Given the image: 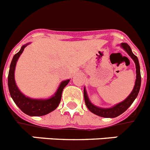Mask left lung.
Returning <instances> with one entry per match:
<instances>
[{"instance_id": "1", "label": "left lung", "mask_w": 150, "mask_h": 150, "mask_svg": "<svg viewBox=\"0 0 150 150\" xmlns=\"http://www.w3.org/2000/svg\"><path fill=\"white\" fill-rule=\"evenodd\" d=\"M121 47L123 50H126V53L129 55V56L134 60V63H135L136 67V80L135 84H134V88H133L132 91L131 92V94L129 95V97L123 100V102L117 104L115 106L112 107V108H100V107L95 106L94 105L91 103L89 100L88 97L87 92H86V88H84V98H85V103L87 106V108L90 110L92 113L95 114V115H98L100 117H116L119 116L120 115L123 114L125 111L128 109L129 107L134 102V100L138 96V93H139L140 88H141V71H140V64L139 62H138V57L132 53L131 50V47L129 45H128L126 43H122L120 45Z\"/></svg>"}]
</instances>
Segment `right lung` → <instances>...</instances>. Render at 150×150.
Wrapping results in <instances>:
<instances>
[{"label":"right lung","instance_id":"1","mask_svg":"<svg viewBox=\"0 0 150 150\" xmlns=\"http://www.w3.org/2000/svg\"><path fill=\"white\" fill-rule=\"evenodd\" d=\"M28 45L29 43L23 45L21 48L20 51L18 52L12 58V62L9 67V75H8V87H9V93L13 101L24 113L30 116H43L53 112V110L58 107L61 101L63 89L68 84L70 79L62 81L54 95L47 100L32 99L26 97L24 94H22L16 86L14 74L16 62L18 59L19 56H21L22 52L24 51V48Z\"/></svg>","mask_w":150,"mask_h":150}]
</instances>
